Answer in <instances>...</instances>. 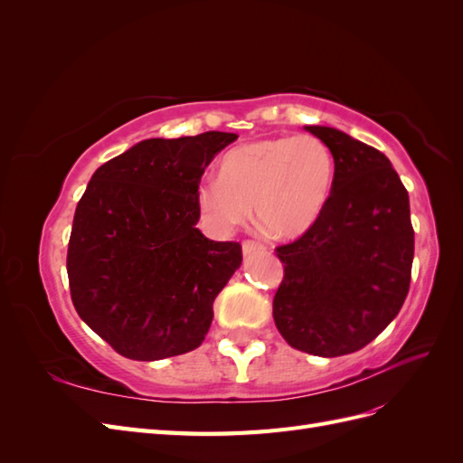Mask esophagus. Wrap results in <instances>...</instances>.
I'll return each instance as SVG.
<instances>
[{
  "label": "esophagus",
  "mask_w": 463,
  "mask_h": 463,
  "mask_svg": "<svg viewBox=\"0 0 463 463\" xmlns=\"http://www.w3.org/2000/svg\"><path fill=\"white\" fill-rule=\"evenodd\" d=\"M259 250H264V245L257 243V241H243V255H253L259 253Z\"/></svg>",
  "instance_id": "obj_1"
}]
</instances>
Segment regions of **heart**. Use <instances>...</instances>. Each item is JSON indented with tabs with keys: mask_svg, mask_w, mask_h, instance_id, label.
<instances>
[{
	"mask_svg": "<svg viewBox=\"0 0 463 463\" xmlns=\"http://www.w3.org/2000/svg\"><path fill=\"white\" fill-rule=\"evenodd\" d=\"M334 177V154L318 137L259 138L232 148L220 162V177L201 181L197 206L214 232L243 226L255 206L270 237L298 240L325 213Z\"/></svg>",
	"mask_w": 463,
	"mask_h": 463,
	"instance_id": "1",
	"label": "heart"
}]
</instances>
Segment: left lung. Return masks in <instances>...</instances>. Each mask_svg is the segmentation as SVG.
Wrapping results in <instances>:
<instances>
[{
  "instance_id": "1",
  "label": "left lung",
  "mask_w": 463,
  "mask_h": 463,
  "mask_svg": "<svg viewBox=\"0 0 463 463\" xmlns=\"http://www.w3.org/2000/svg\"><path fill=\"white\" fill-rule=\"evenodd\" d=\"M305 131L332 150L334 189L315 226L276 249L284 279L272 315L291 347L338 357L373 342L408 296L410 197L381 150L325 125H307Z\"/></svg>"
}]
</instances>
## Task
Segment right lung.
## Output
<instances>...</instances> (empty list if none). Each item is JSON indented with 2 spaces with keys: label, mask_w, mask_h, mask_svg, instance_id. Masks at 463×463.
<instances>
[{
  "label": "right lung",
  "mask_w": 463,
  "mask_h": 463,
  "mask_svg": "<svg viewBox=\"0 0 463 463\" xmlns=\"http://www.w3.org/2000/svg\"><path fill=\"white\" fill-rule=\"evenodd\" d=\"M235 138H146L90 177L69 237V288L79 317L119 355L158 361L203 344L243 257L240 243L201 233L197 189Z\"/></svg>",
  "instance_id": "1"
}]
</instances>
